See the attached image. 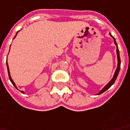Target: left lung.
I'll return each instance as SVG.
<instances>
[{"label":"left lung","mask_w":130,"mask_h":130,"mask_svg":"<svg viewBox=\"0 0 130 130\" xmlns=\"http://www.w3.org/2000/svg\"><path fill=\"white\" fill-rule=\"evenodd\" d=\"M111 37L113 38L114 39V43H115V45H116V54H117V58H118V67H117V69H116V72H115V74L114 75V77L113 78L110 80V82L108 83V84L106 86L103 88V89H102L101 91L98 94H101L102 93H103L104 92H105L107 89H108L109 87H111L112 85L114 84V82H115V80H116V78L118 76V74H119V70H120V68H121V58H120V55H119V48H118V46H117V44H116V40H115V38L112 36L110 34Z\"/></svg>","instance_id":"left-lung-1"}]
</instances>
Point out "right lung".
Masks as SVG:
<instances>
[{
	"label": "right lung",
	"mask_w": 130,
	"mask_h": 130,
	"mask_svg": "<svg viewBox=\"0 0 130 130\" xmlns=\"http://www.w3.org/2000/svg\"><path fill=\"white\" fill-rule=\"evenodd\" d=\"M17 34H18V32L16 33V36L17 35ZM16 36H15V37H16ZM7 70H8V75H9V80H10V81H11V83H12V84L14 85V86H15V87H16V85H15V83H14V81H13V80H12V79H11V76H10V74H9V71L8 64H7ZM21 92H23V91H21Z\"/></svg>",
	"instance_id": "add662e5"
}]
</instances>
